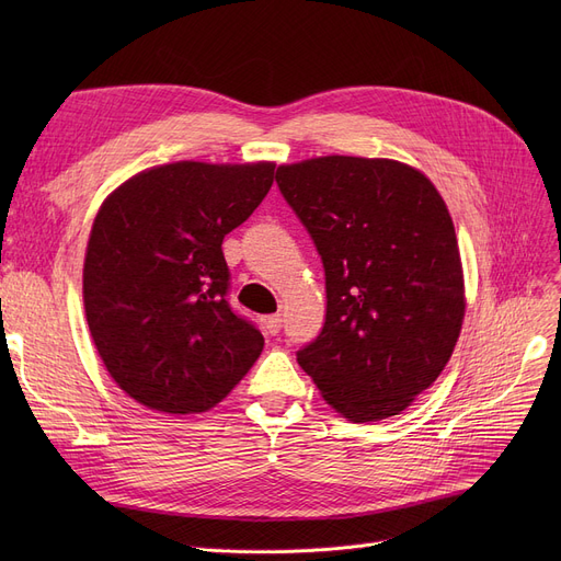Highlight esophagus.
I'll use <instances>...</instances> for the list:
<instances>
[{"instance_id":"obj_1","label":"esophagus","mask_w":561,"mask_h":561,"mask_svg":"<svg viewBox=\"0 0 561 561\" xmlns=\"http://www.w3.org/2000/svg\"><path fill=\"white\" fill-rule=\"evenodd\" d=\"M263 325H265V332H268V334H277L282 330V316L279 313L268 316L263 320Z\"/></svg>"}]
</instances>
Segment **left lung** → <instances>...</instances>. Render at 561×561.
Returning <instances> with one entry per match:
<instances>
[{
	"instance_id": "8db88e82",
	"label": "left lung",
	"mask_w": 561,
	"mask_h": 561,
	"mask_svg": "<svg viewBox=\"0 0 561 561\" xmlns=\"http://www.w3.org/2000/svg\"><path fill=\"white\" fill-rule=\"evenodd\" d=\"M275 180L325 268V325L298 364L352 423L400 414L461 332L463 273L444 197L391 159L318 157L279 165Z\"/></svg>"
}]
</instances>
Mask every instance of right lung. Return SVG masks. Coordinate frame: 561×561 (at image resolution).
<instances>
[{"mask_svg": "<svg viewBox=\"0 0 561 561\" xmlns=\"http://www.w3.org/2000/svg\"><path fill=\"white\" fill-rule=\"evenodd\" d=\"M275 163L176 161L142 170L100 206L83 307L100 357L129 398L202 414L239 385L263 336L227 302L225 236L245 222Z\"/></svg>", "mask_w": 561, "mask_h": 561, "instance_id": "right-lung-1", "label": "right lung"}]
</instances>
